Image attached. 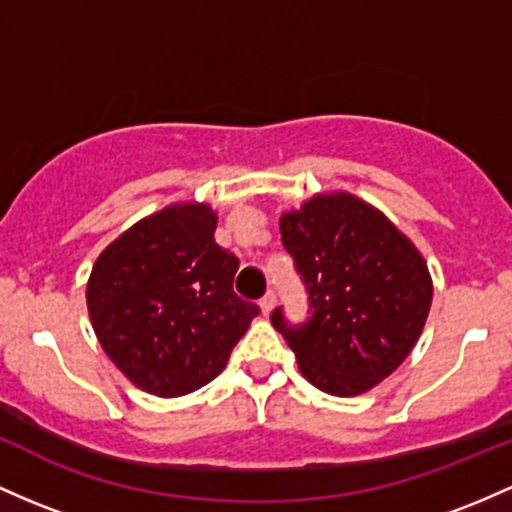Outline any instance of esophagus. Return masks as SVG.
<instances>
[{"mask_svg": "<svg viewBox=\"0 0 512 512\" xmlns=\"http://www.w3.org/2000/svg\"><path fill=\"white\" fill-rule=\"evenodd\" d=\"M274 306H277V294H274V291H267V294L262 296V301H260L262 313H265V316H269V313L274 311Z\"/></svg>", "mask_w": 512, "mask_h": 512, "instance_id": "obj_1", "label": "esophagus"}]
</instances>
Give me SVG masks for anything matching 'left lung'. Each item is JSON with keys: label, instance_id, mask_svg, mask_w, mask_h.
<instances>
[{"label": "left lung", "instance_id": "left-lung-1", "mask_svg": "<svg viewBox=\"0 0 512 512\" xmlns=\"http://www.w3.org/2000/svg\"><path fill=\"white\" fill-rule=\"evenodd\" d=\"M282 243L308 291L311 318L272 325L301 374L330 396H357L396 372L432 303L423 255L389 218L347 192L316 194L279 218Z\"/></svg>", "mask_w": 512, "mask_h": 512}]
</instances>
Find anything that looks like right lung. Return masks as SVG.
<instances>
[{
  "instance_id": "add662e5",
  "label": "right lung",
  "mask_w": 512,
  "mask_h": 512,
  "mask_svg": "<svg viewBox=\"0 0 512 512\" xmlns=\"http://www.w3.org/2000/svg\"><path fill=\"white\" fill-rule=\"evenodd\" d=\"M213 233L209 204H172L140 218L94 262L92 328L138 389L162 398L201 389L260 313L233 291L240 262Z\"/></svg>"
}]
</instances>
